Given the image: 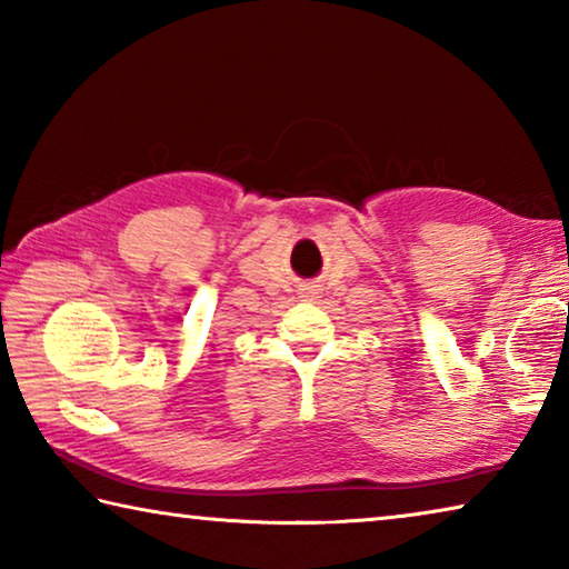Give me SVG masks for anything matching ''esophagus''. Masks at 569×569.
Wrapping results in <instances>:
<instances>
[{"label":"esophagus","mask_w":569,"mask_h":569,"mask_svg":"<svg viewBox=\"0 0 569 569\" xmlns=\"http://www.w3.org/2000/svg\"><path fill=\"white\" fill-rule=\"evenodd\" d=\"M316 296H319V288H316V286H303L301 288V298H306V301H313Z\"/></svg>","instance_id":"obj_1"}]
</instances>
